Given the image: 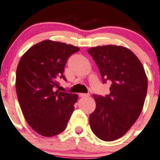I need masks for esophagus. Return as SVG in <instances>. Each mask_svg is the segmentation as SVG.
Returning <instances> with one entry per match:
<instances>
[{"label": "esophagus", "mask_w": 160, "mask_h": 160, "mask_svg": "<svg viewBox=\"0 0 160 160\" xmlns=\"http://www.w3.org/2000/svg\"><path fill=\"white\" fill-rule=\"evenodd\" d=\"M89 94L88 93H80L79 94V96L80 97H87V96H89Z\"/></svg>", "instance_id": "esophagus-1"}]
</instances>
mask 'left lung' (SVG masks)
Listing matches in <instances>:
<instances>
[{
	"label": "left lung",
	"instance_id": "obj_1",
	"mask_svg": "<svg viewBox=\"0 0 160 160\" xmlns=\"http://www.w3.org/2000/svg\"><path fill=\"white\" fill-rule=\"evenodd\" d=\"M88 53L99 68L110 93L95 95L96 108L89 116L91 130L99 139L112 141L127 133L140 116L147 92V78L139 59L116 45L91 48Z\"/></svg>",
	"mask_w": 160,
	"mask_h": 160
}]
</instances>
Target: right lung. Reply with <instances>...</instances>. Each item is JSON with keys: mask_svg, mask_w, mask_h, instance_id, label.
<instances>
[{"mask_svg": "<svg viewBox=\"0 0 160 160\" xmlns=\"http://www.w3.org/2000/svg\"><path fill=\"white\" fill-rule=\"evenodd\" d=\"M79 51L71 45L45 40L21 58L16 73L17 98L26 122L38 134L54 137L67 128L78 96L56 88L59 78L67 81L64 67Z\"/></svg>", "mask_w": 160, "mask_h": 160, "instance_id": "1", "label": "right lung"}]
</instances>
